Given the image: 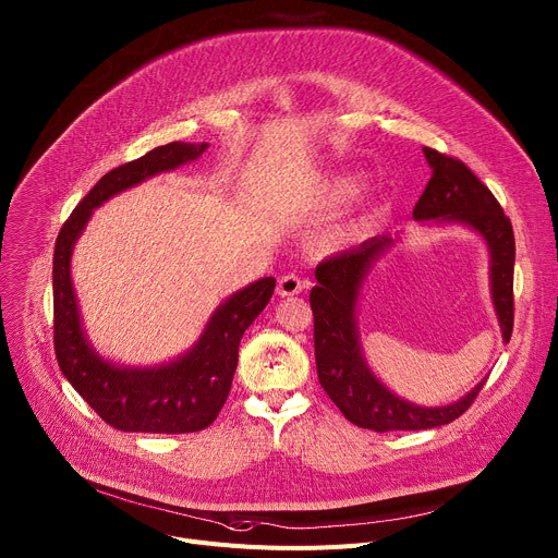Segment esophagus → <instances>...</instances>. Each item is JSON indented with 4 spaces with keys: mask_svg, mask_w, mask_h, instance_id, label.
<instances>
[{
    "mask_svg": "<svg viewBox=\"0 0 558 558\" xmlns=\"http://www.w3.org/2000/svg\"><path fill=\"white\" fill-rule=\"evenodd\" d=\"M310 282L296 274H287L278 280V294L280 296H296L301 291L307 287Z\"/></svg>",
    "mask_w": 558,
    "mask_h": 558,
    "instance_id": "esophagus-1",
    "label": "esophagus"
}]
</instances>
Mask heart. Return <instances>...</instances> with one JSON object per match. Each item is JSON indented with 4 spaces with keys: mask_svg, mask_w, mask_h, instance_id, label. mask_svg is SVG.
I'll return each instance as SVG.
<instances>
[{
    "mask_svg": "<svg viewBox=\"0 0 558 558\" xmlns=\"http://www.w3.org/2000/svg\"><path fill=\"white\" fill-rule=\"evenodd\" d=\"M357 192H360V181L355 179V175H335L328 185L326 198H328V203L339 205V203H345L353 198Z\"/></svg>",
    "mask_w": 558,
    "mask_h": 558,
    "instance_id": "1",
    "label": "heart"
}]
</instances>
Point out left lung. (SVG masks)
<instances>
[{
  "label": "left lung",
  "mask_w": 558,
  "mask_h": 558,
  "mask_svg": "<svg viewBox=\"0 0 558 558\" xmlns=\"http://www.w3.org/2000/svg\"><path fill=\"white\" fill-rule=\"evenodd\" d=\"M432 179L421 194L414 219L461 221L475 228L490 248V291L505 341L513 332V226L493 192L465 162L425 146ZM391 238H375L324 259L316 267V287L310 305L314 312V357L318 383L341 414L364 429L412 432L448 425L471 407L486 379L459 402L418 407L393 396L366 366L355 326V305L371 264L391 246Z\"/></svg>",
  "instance_id": "8db88e82"
}]
</instances>
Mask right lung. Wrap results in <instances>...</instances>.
Segmentation results:
<instances>
[{
  "mask_svg": "<svg viewBox=\"0 0 558 558\" xmlns=\"http://www.w3.org/2000/svg\"><path fill=\"white\" fill-rule=\"evenodd\" d=\"M208 144L169 142L137 160L114 167L87 192L58 232L53 248V350L58 366L78 396L110 427L146 434H185L208 427L221 412L238 368L244 332L276 289L262 278L230 296L205 326L187 355L158 368H122L104 362L81 330L70 278L74 242L104 201L154 173L196 160Z\"/></svg>",
  "mask_w": 558,
  "mask_h": 558,
  "instance_id": "obj_1",
  "label": "right lung"
}]
</instances>
